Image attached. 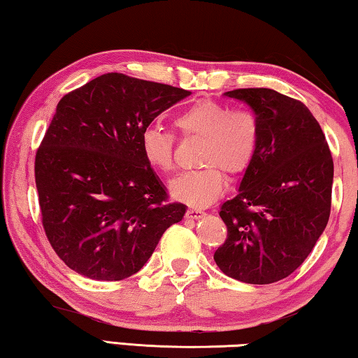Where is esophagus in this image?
<instances>
[{
  "label": "esophagus",
  "instance_id": "esophagus-1",
  "mask_svg": "<svg viewBox=\"0 0 358 358\" xmlns=\"http://www.w3.org/2000/svg\"><path fill=\"white\" fill-rule=\"evenodd\" d=\"M205 211L199 210L196 207H189L186 211V217H189V220H201V217H203Z\"/></svg>",
  "mask_w": 358,
  "mask_h": 358
}]
</instances>
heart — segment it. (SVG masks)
I'll return each mask as SVG.
<instances>
[{"mask_svg": "<svg viewBox=\"0 0 358 358\" xmlns=\"http://www.w3.org/2000/svg\"><path fill=\"white\" fill-rule=\"evenodd\" d=\"M173 128L181 137L202 138L197 162L202 167L178 173L169 181L171 196L189 205H205L220 196L222 172L240 175L251 164L259 142V124L248 110H232L227 104L201 99L183 108L173 118ZM141 147L151 167L171 172L175 138L169 131L147 128Z\"/></svg>", "mask_w": 358, "mask_h": 358, "instance_id": "heart-1", "label": "heart"}]
</instances>
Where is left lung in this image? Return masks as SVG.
<instances>
[{
  "mask_svg": "<svg viewBox=\"0 0 358 358\" xmlns=\"http://www.w3.org/2000/svg\"><path fill=\"white\" fill-rule=\"evenodd\" d=\"M224 96L252 108L259 142L237 196L221 205L227 238L215 262L241 282H276L305 262L329 222L331 153L303 102L270 88Z\"/></svg>",
  "mask_w": 358,
  "mask_h": 358,
  "instance_id": "left-lung-1",
  "label": "left lung"
}]
</instances>
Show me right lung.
<instances>
[{"mask_svg": "<svg viewBox=\"0 0 358 358\" xmlns=\"http://www.w3.org/2000/svg\"><path fill=\"white\" fill-rule=\"evenodd\" d=\"M191 92L108 72L63 96L36 153L48 241L78 275L120 281L137 273L162 234L183 220L143 157L151 121Z\"/></svg>", "mask_w": 358, "mask_h": 358, "instance_id": "right-lung-1", "label": "right lung"}]
</instances>
